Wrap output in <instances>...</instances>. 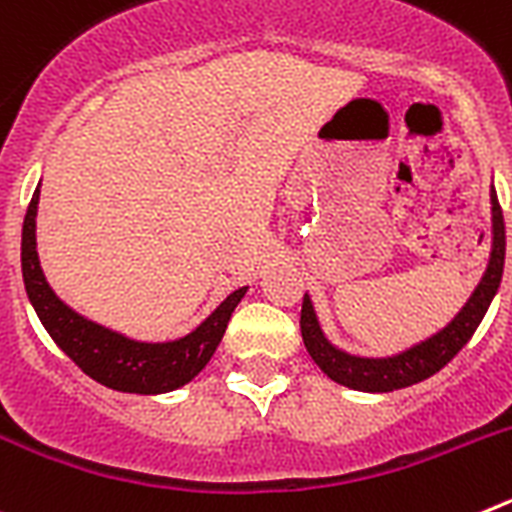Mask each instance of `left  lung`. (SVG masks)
Segmentation results:
<instances>
[{"label":"left lung","mask_w":512,"mask_h":512,"mask_svg":"<svg viewBox=\"0 0 512 512\" xmlns=\"http://www.w3.org/2000/svg\"><path fill=\"white\" fill-rule=\"evenodd\" d=\"M492 202V251L490 264L485 269V277L477 284L467 305L461 307V312L451 320L443 330H438L436 336L428 341L418 343V346L402 351V354L390 356V359H361V356H351L346 351H338L333 343L320 330L315 310H312L310 297L305 295L302 300V315H300V330L302 341H305L307 354L312 361L328 374L333 382L351 387V390L361 392H392L418 384L423 379L433 377L441 372L443 366L449 364L461 348L467 346L469 338L474 336L477 325L485 318L487 307H490L492 297H495L500 279H503L505 266V223L503 210L497 202L495 189L490 192Z\"/></svg>","instance_id":"1"}]
</instances>
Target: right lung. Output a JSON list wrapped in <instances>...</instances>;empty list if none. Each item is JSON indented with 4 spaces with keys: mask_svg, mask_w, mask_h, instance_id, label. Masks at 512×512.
<instances>
[{
    "mask_svg": "<svg viewBox=\"0 0 512 512\" xmlns=\"http://www.w3.org/2000/svg\"><path fill=\"white\" fill-rule=\"evenodd\" d=\"M38 197L40 189H35L33 200L27 205L25 223H22V279H25L27 297L33 302L40 323L51 333L56 346L81 372L110 390L161 395V392H171L192 382L212 359L217 343L223 341L230 315L248 287L235 289L200 328L179 341L143 343L120 336L115 330L81 318L79 312L63 305L45 282L38 251H35Z\"/></svg>",
    "mask_w": 512,
    "mask_h": 512,
    "instance_id": "add662e5",
    "label": "right lung"
}]
</instances>
